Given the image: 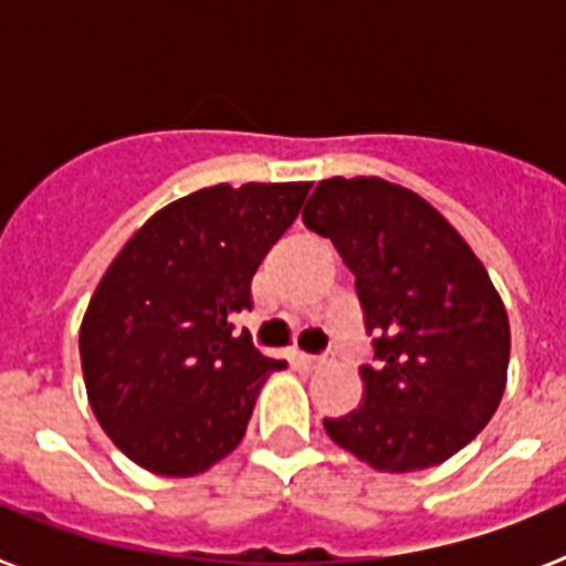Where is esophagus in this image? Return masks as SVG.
Segmentation results:
<instances>
[{
    "mask_svg": "<svg viewBox=\"0 0 566 566\" xmlns=\"http://www.w3.org/2000/svg\"><path fill=\"white\" fill-rule=\"evenodd\" d=\"M292 363L297 371H314V368H319V365L326 363V357H312V354L292 352Z\"/></svg>",
    "mask_w": 566,
    "mask_h": 566,
    "instance_id": "obj_1",
    "label": "esophagus"
}]
</instances>
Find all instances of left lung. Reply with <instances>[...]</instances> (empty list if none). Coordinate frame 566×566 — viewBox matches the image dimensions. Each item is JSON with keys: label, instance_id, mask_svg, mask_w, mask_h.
Instances as JSON below:
<instances>
[{"label": "left lung", "instance_id": "left-lung-1", "mask_svg": "<svg viewBox=\"0 0 566 566\" xmlns=\"http://www.w3.org/2000/svg\"><path fill=\"white\" fill-rule=\"evenodd\" d=\"M303 223L352 269L371 334L363 402L326 433L385 473L433 468L476 439L502 402L510 323L482 260L411 189L319 181Z\"/></svg>", "mask_w": 566, "mask_h": 566}]
</instances>
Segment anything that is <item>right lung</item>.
<instances>
[{"mask_svg": "<svg viewBox=\"0 0 566 566\" xmlns=\"http://www.w3.org/2000/svg\"><path fill=\"white\" fill-rule=\"evenodd\" d=\"M312 184L198 189L155 212L109 263L78 352L98 424L135 464L195 476L240 444L254 399L286 359H269L234 314L252 308L260 260Z\"/></svg>", "mask_w": 566, "mask_h": 566, "instance_id": "1", "label": "right lung"}]
</instances>
